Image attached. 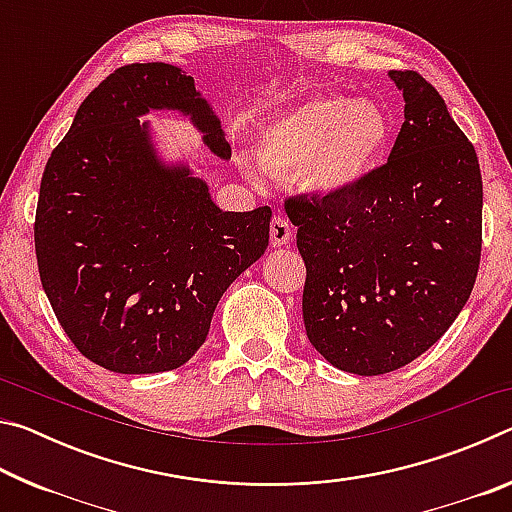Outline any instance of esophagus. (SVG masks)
I'll return each instance as SVG.
<instances>
[{
  "label": "esophagus",
  "instance_id": "34e87169",
  "mask_svg": "<svg viewBox=\"0 0 512 512\" xmlns=\"http://www.w3.org/2000/svg\"><path fill=\"white\" fill-rule=\"evenodd\" d=\"M271 244L273 246H287L293 239V228L284 214H275L271 219Z\"/></svg>",
  "mask_w": 512,
  "mask_h": 512
}]
</instances>
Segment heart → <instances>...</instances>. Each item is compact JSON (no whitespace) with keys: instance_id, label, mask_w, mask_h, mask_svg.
Listing matches in <instances>:
<instances>
[{"instance_id":"heart-1","label":"heart","mask_w":512,"mask_h":512,"mask_svg":"<svg viewBox=\"0 0 512 512\" xmlns=\"http://www.w3.org/2000/svg\"><path fill=\"white\" fill-rule=\"evenodd\" d=\"M391 140V121L377 103L318 97L266 128L259 162L275 173L302 171L305 185L339 196L370 176Z\"/></svg>"}]
</instances>
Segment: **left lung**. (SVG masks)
<instances>
[{"label":"left lung","mask_w":512,"mask_h":512,"mask_svg":"<svg viewBox=\"0 0 512 512\" xmlns=\"http://www.w3.org/2000/svg\"><path fill=\"white\" fill-rule=\"evenodd\" d=\"M404 124L388 162L339 196H289L314 348L345 372L384 375L427 352L461 314L481 262L483 183L438 90L393 69Z\"/></svg>","instance_id":"1"}]
</instances>
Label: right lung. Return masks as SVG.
<instances>
[{
	"instance_id": "add662e5",
	"label": "right lung",
	"mask_w": 512,
	"mask_h": 512,
	"mask_svg": "<svg viewBox=\"0 0 512 512\" xmlns=\"http://www.w3.org/2000/svg\"><path fill=\"white\" fill-rule=\"evenodd\" d=\"M192 112L210 149L230 144L194 79L133 63L101 81L51 151L33 223L42 289L85 359L121 375L180 368L223 291L268 246L271 207L221 212L189 171L153 162L137 115Z\"/></svg>"
}]
</instances>
